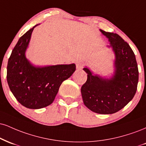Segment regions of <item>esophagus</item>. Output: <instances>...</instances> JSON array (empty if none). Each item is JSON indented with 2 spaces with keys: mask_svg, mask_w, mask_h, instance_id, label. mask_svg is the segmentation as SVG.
I'll return each mask as SVG.
<instances>
[{
  "mask_svg": "<svg viewBox=\"0 0 146 146\" xmlns=\"http://www.w3.org/2000/svg\"><path fill=\"white\" fill-rule=\"evenodd\" d=\"M84 67V63L82 62H78L76 63V68L77 69L81 70Z\"/></svg>",
  "mask_w": 146,
  "mask_h": 146,
  "instance_id": "34e87169",
  "label": "esophagus"
}]
</instances>
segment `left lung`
<instances>
[{
  "label": "left lung",
  "instance_id": "8db88e82",
  "mask_svg": "<svg viewBox=\"0 0 146 146\" xmlns=\"http://www.w3.org/2000/svg\"><path fill=\"white\" fill-rule=\"evenodd\" d=\"M100 31L108 38L115 53V73L111 79H105L84 68L88 78L81 92L84 105L91 111L111 114L122 110L134 97L139 71L135 54L127 42L115 33Z\"/></svg>",
  "mask_w": 146,
  "mask_h": 146
}]
</instances>
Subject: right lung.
Segmentation results:
<instances>
[{
	"label": "right lung",
	"mask_w": 146,
	"mask_h": 146,
	"mask_svg": "<svg viewBox=\"0 0 146 146\" xmlns=\"http://www.w3.org/2000/svg\"><path fill=\"white\" fill-rule=\"evenodd\" d=\"M22 35L8 60L7 80L17 101L29 109H41L52 104L61 84L74 73L75 64L35 67L26 58L33 29Z\"/></svg>",
	"instance_id": "right-lung-1"
}]
</instances>
